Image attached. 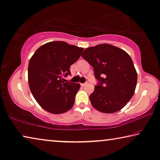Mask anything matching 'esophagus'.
<instances>
[{
  "mask_svg": "<svg viewBox=\"0 0 160 160\" xmlns=\"http://www.w3.org/2000/svg\"><path fill=\"white\" fill-rule=\"evenodd\" d=\"M81 86L82 87H84V86H85V85H88V82H85V83H81Z\"/></svg>",
  "mask_w": 160,
  "mask_h": 160,
  "instance_id": "obj_1",
  "label": "esophagus"
}]
</instances>
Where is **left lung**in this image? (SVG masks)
I'll list each match as a JSON object with an SVG mask.
<instances>
[{
    "label": "left lung",
    "instance_id": "obj_1",
    "mask_svg": "<svg viewBox=\"0 0 160 160\" xmlns=\"http://www.w3.org/2000/svg\"><path fill=\"white\" fill-rule=\"evenodd\" d=\"M82 57L93 68L98 83L90 94L92 106L100 112L113 113L123 108L134 94L137 73L124 50L108 44L88 47Z\"/></svg>",
    "mask_w": 160,
    "mask_h": 160
}]
</instances>
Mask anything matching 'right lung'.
<instances>
[{
    "label": "right lung",
    "mask_w": 160,
    "mask_h": 160,
    "mask_svg": "<svg viewBox=\"0 0 160 160\" xmlns=\"http://www.w3.org/2000/svg\"><path fill=\"white\" fill-rule=\"evenodd\" d=\"M83 50L65 42H51L40 47L30 59L28 85L45 111L60 114L72 108L80 85L63 82L62 78L70 75V66L78 61Z\"/></svg>",
    "instance_id": "obj_1"
}]
</instances>
